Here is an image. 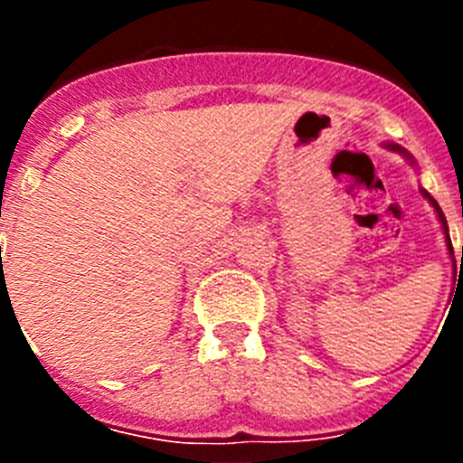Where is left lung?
<instances>
[{
	"label": "left lung",
	"instance_id": "1",
	"mask_svg": "<svg viewBox=\"0 0 463 463\" xmlns=\"http://www.w3.org/2000/svg\"><path fill=\"white\" fill-rule=\"evenodd\" d=\"M387 148H390V150H399V153H403V155H406V157H411V155H408L406 150L399 148V146H394V143H390V146H387ZM422 194L427 196L429 203H431V206L436 208V213H439V220H440V224H443V229H445V241H448V250H449V255L455 257V250H452V243H449V236H448V220H445V215H443V211H440L439 202H436V199H433V196L429 194L427 190H422ZM461 267H463V248H461ZM461 267H459V269H461Z\"/></svg>",
	"mask_w": 463,
	"mask_h": 463
}]
</instances>
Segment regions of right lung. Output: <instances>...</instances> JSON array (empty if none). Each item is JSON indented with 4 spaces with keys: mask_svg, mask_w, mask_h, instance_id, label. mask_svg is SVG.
<instances>
[{
    "mask_svg": "<svg viewBox=\"0 0 463 463\" xmlns=\"http://www.w3.org/2000/svg\"><path fill=\"white\" fill-rule=\"evenodd\" d=\"M4 285H6V282H4V276L0 278V294H2V289H4Z\"/></svg>",
    "mask_w": 463,
    "mask_h": 463,
    "instance_id": "obj_1",
    "label": "right lung"
}]
</instances>
